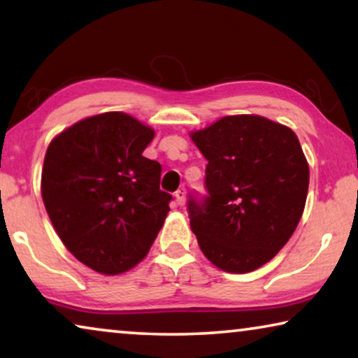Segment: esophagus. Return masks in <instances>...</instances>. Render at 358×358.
Returning <instances> with one entry per match:
<instances>
[{
	"label": "esophagus",
	"mask_w": 358,
	"mask_h": 358,
	"mask_svg": "<svg viewBox=\"0 0 358 358\" xmlns=\"http://www.w3.org/2000/svg\"><path fill=\"white\" fill-rule=\"evenodd\" d=\"M174 197H176V202H178V205H180V207H182V205L185 203V189L184 187H179L178 190H176Z\"/></svg>",
	"instance_id": "esophagus-1"
}]
</instances>
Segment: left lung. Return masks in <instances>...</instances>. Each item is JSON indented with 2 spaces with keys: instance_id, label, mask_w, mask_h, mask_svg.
<instances>
[{
  "instance_id": "obj_1",
  "label": "left lung",
  "mask_w": 358,
  "mask_h": 358,
  "mask_svg": "<svg viewBox=\"0 0 358 358\" xmlns=\"http://www.w3.org/2000/svg\"><path fill=\"white\" fill-rule=\"evenodd\" d=\"M208 161V197H190V228L213 266L246 273L275 257L305 210L310 168L295 131L261 115H228L190 134Z\"/></svg>"
}]
</instances>
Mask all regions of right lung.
I'll return each mask as SVG.
<instances>
[{"label": "right lung", "mask_w": 358, "mask_h": 358, "mask_svg": "<svg viewBox=\"0 0 358 358\" xmlns=\"http://www.w3.org/2000/svg\"><path fill=\"white\" fill-rule=\"evenodd\" d=\"M155 130L124 112L68 127L48 145L42 199L62 243L104 275L141 262L169 212L161 164L143 151Z\"/></svg>", "instance_id": "obj_1"}]
</instances>
